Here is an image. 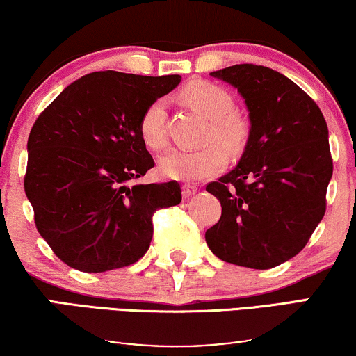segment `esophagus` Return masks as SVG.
Returning a JSON list of instances; mask_svg holds the SVG:
<instances>
[{"label":"esophagus","mask_w":356,"mask_h":356,"mask_svg":"<svg viewBox=\"0 0 356 356\" xmlns=\"http://www.w3.org/2000/svg\"><path fill=\"white\" fill-rule=\"evenodd\" d=\"M196 191H197V189L194 188V186H191V184H183V188H181V193H183V197L184 199L191 197L193 194H196Z\"/></svg>","instance_id":"esophagus-1"}]
</instances>
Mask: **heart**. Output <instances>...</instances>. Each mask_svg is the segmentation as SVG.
Masks as SVG:
<instances>
[{"instance_id":"1","label":"heart","mask_w":356,"mask_h":356,"mask_svg":"<svg viewBox=\"0 0 356 356\" xmlns=\"http://www.w3.org/2000/svg\"><path fill=\"white\" fill-rule=\"evenodd\" d=\"M181 99L191 108L211 120L206 147L197 150L172 149L159 160V172L165 178L179 181H197L220 172L227 163L228 154H240L250 138V124L235 111V100L230 92L209 81H194L181 92ZM165 102L155 100L144 110L139 120V136L149 149L165 145ZM226 149H223L222 147Z\"/></svg>"}]
</instances>
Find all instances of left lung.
<instances>
[{"instance_id": "8db88e82", "label": "left lung", "mask_w": 356, "mask_h": 356, "mask_svg": "<svg viewBox=\"0 0 356 356\" xmlns=\"http://www.w3.org/2000/svg\"><path fill=\"white\" fill-rule=\"evenodd\" d=\"M211 76L238 89L251 128L236 167L206 186L222 206L207 246L230 264L270 269L298 254L324 217L334 168L327 124L316 102L270 67Z\"/></svg>"}]
</instances>
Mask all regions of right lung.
<instances>
[{
    "label": "right lung",
    "mask_w": 356,
    "mask_h": 356,
    "mask_svg": "<svg viewBox=\"0 0 356 356\" xmlns=\"http://www.w3.org/2000/svg\"><path fill=\"white\" fill-rule=\"evenodd\" d=\"M179 81L90 72L33 123L24 189L38 233L72 269L90 274L134 264L150 246L154 212L181 202L177 181L134 184L154 167L140 116Z\"/></svg>",
    "instance_id": "add662e5"
}]
</instances>
